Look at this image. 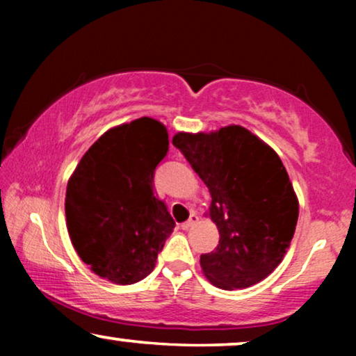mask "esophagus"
I'll return each mask as SVG.
<instances>
[{
	"mask_svg": "<svg viewBox=\"0 0 356 356\" xmlns=\"http://www.w3.org/2000/svg\"><path fill=\"white\" fill-rule=\"evenodd\" d=\"M197 222H199V217L196 216V213H191V217H189L188 220L183 223L181 228H183V230H189V228H193L194 225H196Z\"/></svg>",
	"mask_w": 356,
	"mask_h": 356,
	"instance_id": "34e87169",
	"label": "esophagus"
}]
</instances>
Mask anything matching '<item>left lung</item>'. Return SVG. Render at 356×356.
<instances>
[{
  "instance_id": "8db88e82",
  "label": "left lung",
  "mask_w": 356,
  "mask_h": 356,
  "mask_svg": "<svg viewBox=\"0 0 356 356\" xmlns=\"http://www.w3.org/2000/svg\"><path fill=\"white\" fill-rule=\"evenodd\" d=\"M211 193L207 216L218 246L201 256L206 279L222 290L248 289L277 269L298 220V197L269 144L240 124L173 136Z\"/></svg>"
}]
</instances>
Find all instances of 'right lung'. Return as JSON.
I'll list each match as a JSON object with an SVG mask.
<instances>
[{"instance_id":"obj_1","label":"right lung","mask_w":356,"mask_h":356,"mask_svg":"<svg viewBox=\"0 0 356 356\" xmlns=\"http://www.w3.org/2000/svg\"><path fill=\"white\" fill-rule=\"evenodd\" d=\"M168 144L165 124L149 116L113 126L67 179L65 212L72 246L111 284L145 279L172 235L175 222L152 184Z\"/></svg>"}]
</instances>
